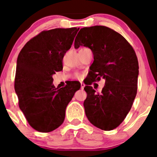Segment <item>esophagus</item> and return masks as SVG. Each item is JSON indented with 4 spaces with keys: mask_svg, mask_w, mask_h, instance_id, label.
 I'll return each mask as SVG.
<instances>
[{
    "mask_svg": "<svg viewBox=\"0 0 157 157\" xmlns=\"http://www.w3.org/2000/svg\"><path fill=\"white\" fill-rule=\"evenodd\" d=\"M85 86H86V85H85L83 82H81V89L83 90L84 88H85Z\"/></svg>",
    "mask_w": 157,
    "mask_h": 157,
    "instance_id": "34e87169",
    "label": "esophagus"
}]
</instances>
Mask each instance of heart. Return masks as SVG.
Masks as SVG:
<instances>
[{"instance_id":"heart-1","label":"heart","mask_w":157,"mask_h":157,"mask_svg":"<svg viewBox=\"0 0 157 157\" xmlns=\"http://www.w3.org/2000/svg\"><path fill=\"white\" fill-rule=\"evenodd\" d=\"M75 77H77V78H80V77H81V75H79V74H75Z\"/></svg>"}]
</instances>
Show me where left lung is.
<instances>
[{
  "mask_svg": "<svg viewBox=\"0 0 157 157\" xmlns=\"http://www.w3.org/2000/svg\"><path fill=\"white\" fill-rule=\"evenodd\" d=\"M80 46L93 52L92 80H105L101 93L91 86L84 88L86 117L99 129H116L129 113L137 94L139 66L135 50L120 33L101 25L81 28L75 41V49Z\"/></svg>",
  "mask_w": 157,
  "mask_h": 157,
  "instance_id": "left-lung-1",
  "label": "left lung"
}]
</instances>
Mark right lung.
I'll return each instance as SVG.
<instances>
[{
    "mask_svg": "<svg viewBox=\"0 0 157 157\" xmlns=\"http://www.w3.org/2000/svg\"><path fill=\"white\" fill-rule=\"evenodd\" d=\"M80 28H55L33 37L17 60L14 88L19 107L28 124L41 132H50L63 124L66 108L79 83L58 89L52 75L63 69V58Z\"/></svg>",
    "mask_w": 157,
    "mask_h": 157,
    "instance_id": "add662e5",
    "label": "right lung"
}]
</instances>
